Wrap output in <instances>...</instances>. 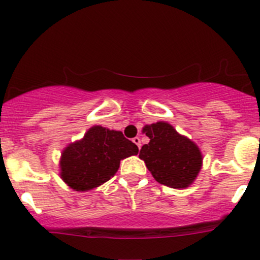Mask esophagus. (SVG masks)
Listing matches in <instances>:
<instances>
[{
	"label": "esophagus",
	"mask_w": 260,
	"mask_h": 260,
	"mask_svg": "<svg viewBox=\"0 0 260 260\" xmlns=\"http://www.w3.org/2000/svg\"><path fill=\"white\" fill-rule=\"evenodd\" d=\"M133 141H134V143L136 144V145H138V148L140 149V146H141V141H140V139H139L138 136H136V138H134V139H133Z\"/></svg>",
	"instance_id": "esophagus-1"
}]
</instances>
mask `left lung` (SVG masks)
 <instances>
[{"label":"left lung","mask_w":260,"mask_h":260,"mask_svg":"<svg viewBox=\"0 0 260 260\" xmlns=\"http://www.w3.org/2000/svg\"><path fill=\"white\" fill-rule=\"evenodd\" d=\"M143 133L150 141L141 146L139 158L145 161L154 179L176 189L191 186L204 160L197 144L167 121L145 125Z\"/></svg>","instance_id":"1"}]
</instances>
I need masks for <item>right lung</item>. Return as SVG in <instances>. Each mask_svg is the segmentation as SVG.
<instances>
[{"instance_id": "1", "label": "right lung", "mask_w": 260, "mask_h": 260, "mask_svg": "<svg viewBox=\"0 0 260 260\" xmlns=\"http://www.w3.org/2000/svg\"><path fill=\"white\" fill-rule=\"evenodd\" d=\"M138 151V146L121 131L94 125L83 138L63 149L59 176L74 191L87 192L111 179L119 171L120 161Z\"/></svg>"}]
</instances>
